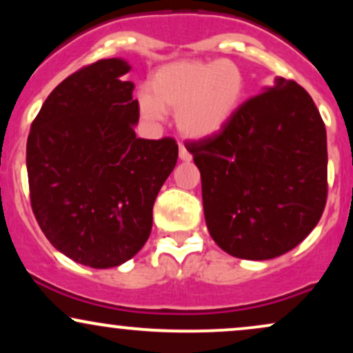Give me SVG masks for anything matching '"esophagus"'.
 I'll use <instances>...</instances> for the list:
<instances>
[{"label": "esophagus", "mask_w": 353, "mask_h": 353, "mask_svg": "<svg viewBox=\"0 0 353 353\" xmlns=\"http://www.w3.org/2000/svg\"><path fill=\"white\" fill-rule=\"evenodd\" d=\"M179 157L181 161H184V163H189V161L192 159V154L184 148V144H179Z\"/></svg>", "instance_id": "34e87169"}]
</instances>
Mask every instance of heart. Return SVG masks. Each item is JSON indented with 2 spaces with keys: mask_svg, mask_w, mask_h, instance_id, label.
Returning a JSON list of instances; mask_svg holds the SVG:
<instances>
[{
  "mask_svg": "<svg viewBox=\"0 0 353 353\" xmlns=\"http://www.w3.org/2000/svg\"><path fill=\"white\" fill-rule=\"evenodd\" d=\"M245 91L247 78L236 61L179 59L157 68L151 86L139 88L137 108L151 123L176 111L182 134L204 139L232 119Z\"/></svg>",
  "mask_w": 353,
  "mask_h": 353,
  "instance_id": "heart-1",
  "label": "heart"
}]
</instances>
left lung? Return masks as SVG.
<instances>
[{
  "label": "left lung",
  "mask_w": 353,
  "mask_h": 353,
  "mask_svg": "<svg viewBox=\"0 0 353 353\" xmlns=\"http://www.w3.org/2000/svg\"><path fill=\"white\" fill-rule=\"evenodd\" d=\"M185 148L201 171L210 237L234 257H279L322 217L325 124L295 81L277 78L241 104L221 131Z\"/></svg>",
  "instance_id": "8db88e82"
}]
</instances>
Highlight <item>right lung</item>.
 Returning <instances> with one entry per match:
<instances>
[{
  "instance_id": "right-lung-1",
  "label": "right lung",
  "mask_w": 353,
  "mask_h": 353,
  "mask_svg": "<svg viewBox=\"0 0 353 353\" xmlns=\"http://www.w3.org/2000/svg\"><path fill=\"white\" fill-rule=\"evenodd\" d=\"M121 58L58 84L31 124V208L59 252L92 269L124 264L152 229V205L177 163L176 141L141 139L134 84Z\"/></svg>"
}]
</instances>
